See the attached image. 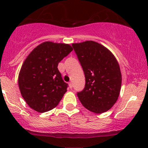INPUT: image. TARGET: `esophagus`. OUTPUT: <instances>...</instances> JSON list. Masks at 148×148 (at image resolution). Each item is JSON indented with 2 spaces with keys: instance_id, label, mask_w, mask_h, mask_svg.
<instances>
[{
  "instance_id": "1",
  "label": "esophagus",
  "mask_w": 148,
  "mask_h": 148,
  "mask_svg": "<svg viewBox=\"0 0 148 148\" xmlns=\"http://www.w3.org/2000/svg\"><path fill=\"white\" fill-rule=\"evenodd\" d=\"M69 88H72V87H73V86H72V83H69Z\"/></svg>"
}]
</instances>
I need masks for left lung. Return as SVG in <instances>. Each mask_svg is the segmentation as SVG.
Here are the masks:
<instances>
[{"label":"left lung","mask_w":148,"mask_h":148,"mask_svg":"<svg viewBox=\"0 0 148 148\" xmlns=\"http://www.w3.org/2000/svg\"><path fill=\"white\" fill-rule=\"evenodd\" d=\"M86 77L84 89L77 93L82 105L95 113H103L115 104L120 95L122 74L112 52L94 41L73 43Z\"/></svg>","instance_id":"obj_1"}]
</instances>
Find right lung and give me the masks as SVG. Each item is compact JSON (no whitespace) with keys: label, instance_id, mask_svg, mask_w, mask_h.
<instances>
[{"label":"right lung","instance_id":"right-lung-1","mask_svg":"<svg viewBox=\"0 0 148 148\" xmlns=\"http://www.w3.org/2000/svg\"><path fill=\"white\" fill-rule=\"evenodd\" d=\"M72 50L68 44L45 42L25 59L18 84L22 97L32 109L45 113L57 106L62 99L67 84L62 80L58 64Z\"/></svg>","mask_w":148,"mask_h":148}]
</instances>
